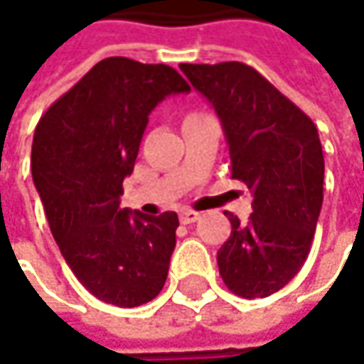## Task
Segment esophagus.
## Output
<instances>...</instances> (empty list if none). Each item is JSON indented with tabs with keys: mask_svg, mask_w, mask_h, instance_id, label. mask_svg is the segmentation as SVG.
Masks as SVG:
<instances>
[{
	"mask_svg": "<svg viewBox=\"0 0 364 364\" xmlns=\"http://www.w3.org/2000/svg\"><path fill=\"white\" fill-rule=\"evenodd\" d=\"M198 218H200V212H196V210H183L181 214H179V220H181L183 225H191Z\"/></svg>",
	"mask_w": 364,
	"mask_h": 364,
	"instance_id": "esophagus-1",
	"label": "esophagus"
}]
</instances>
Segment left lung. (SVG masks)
<instances>
[{"label":"left lung","mask_w":364,"mask_h":364,"mask_svg":"<svg viewBox=\"0 0 364 364\" xmlns=\"http://www.w3.org/2000/svg\"><path fill=\"white\" fill-rule=\"evenodd\" d=\"M179 68L223 121L232 179L253 191L247 225L225 212L232 230L218 249L220 276L237 296H269L296 276L311 251L326 168L317 127L251 65Z\"/></svg>","instance_id":"8db88e82"}]
</instances>
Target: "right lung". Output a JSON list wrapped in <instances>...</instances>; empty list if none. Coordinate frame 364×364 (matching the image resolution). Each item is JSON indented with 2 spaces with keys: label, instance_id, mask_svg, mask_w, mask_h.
Masks as SVG:
<instances>
[{
  "label": "right lung",
  "instance_id": "obj_1",
  "mask_svg": "<svg viewBox=\"0 0 364 364\" xmlns=\"http://www.w3.org/2000/svg\"><path fill=\"white\" fill-rule=\"evenodd\" d=\"M189 92L162 63L107 57L57 98L33 139V181L55 241L84 289L139 307L164 287L177 243L175 212L146 216L119 205L152 109Z\"/></svg>",
  "mask_w": 364,
  "mask_h": 364
}]
</instances>
